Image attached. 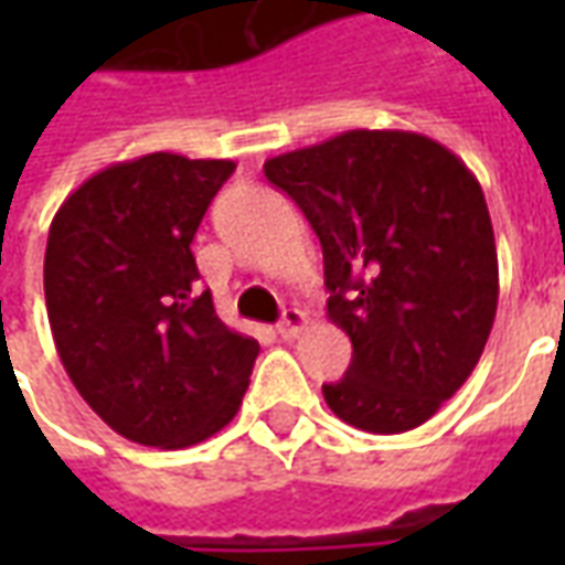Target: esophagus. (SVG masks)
<instances>
[{
    "mask_svg": "<svg viewBox=\"0 0 565 565\" xmlns=\"http://www.w3.org/2000/svg\"><path fill=\"white\" fill-rule=\"evenodd\" d=\"M306 323H308L306 315H302L299 308H287V311H284L281 323H278V335L290 342V339H296L299 332L306 330Z\"/></svg>",
    "mask_w": 565,
    "mask_h": 565,
    "instance_id": "34e87169",
    "label": "esophagus"
}]
</instances>
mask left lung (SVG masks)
<instances>
[{"label":"left lung","instance_id":"left-lung-1","mask_svg":"<svg viewBox=\"0 0 565 565\" xmlns=\"http://www.w3.org/2000/svg\"><path fill=\"white\" fill-rule=\"evenodd\" d=\"M263 172L318 233L327 315L354 344L344 379L323 384L327 405L381 436L429 420L472 375L497 318V242L478 178L403 129H351Z\"/></svg>","mask_w":565,"mask_h":565}]
</instances>
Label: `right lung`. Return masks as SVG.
<instances>
[{"label":"right lung","instance_id":"add662e5","mask_svg":"<svg viewBox=\"0 0 565 565\" xmlns=\"http://www.w3.org/2000/svg\"><path fill=\"white\" fill-rule=\"evenodd\" d=\"M233 160L148 153L87 178L44 250L56 354L84 403L148 448H190L242 405L257 339L230 330L199 290L193 235Z\"/></svg>","mask_w":565,"mask_h":565}]
</instances>
